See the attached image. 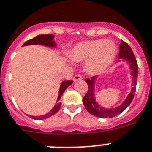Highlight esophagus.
Here are the masks:
<instances>
[{
	"mask_svg": "<svg viewBox=\"0 0 152 152\" xmlns=\"http://www.w3.org/2000/svg\"><path fill=\"white\" fill-rule=\"evenodd\" d=\"M83 78V76L81 75H76L74 76L73 80L74 81H78V80H81V79Z\"/></svg>",
	"mask_w": 152,
	"mask_h": 152,
	"instance_id": "34e87169",
	"label": "esophagus"
}]
</instances>
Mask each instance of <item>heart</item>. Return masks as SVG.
Returning <instances> with one entry per match:
<instances>
[{
	"label": "heart",
	"instance_id": "heart-1",
	"mask_svg": "<svg viewBox=\"0 0 152 152\" xmlns=\"http://www.w3.org/2000/svg\"><path fill=\"white\" fill-rule=\"evenodd\" d=\"M116 50V44L110 40L85 41L74 47L70 57L75 62H86L88 71L97 75L103 72L112 64Z\"/></svg>",
	"mask_w": 152,
	"mask_h": 152
}]
</instances>
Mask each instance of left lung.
Returning a JSON list of instances; mask_svg holds the SVG:
<instances>
[{
    "instance_id": "left-lung-1",
    "label": "left lung",
    "mask_w": 152,
    "mask_h": 152,
    "mask_svg": "<svg viewBox=\"0 0 152 152\" xmlns=\"http://www.w3.org/2000/svg\"><path fill=\"white\" fill-rule=\"evenodd\" d=\"M121 58H124V60L128 61L130 64V67L131 69L132 88H131L130 93L120 106L114 108V109H110V110L105 109L99 106L94 99V84H95L96 76H93L91 79L86 78L85 81L88 84V91L83 98V103L85 109L91 115L100 117V118H112L113 116H117L118 114L124 112L131 103L134 97L138 67H137V63L136 58L130 46L123 40H121V43L120 45V53H119V59Z\"/></svg>"
}]
</instances>
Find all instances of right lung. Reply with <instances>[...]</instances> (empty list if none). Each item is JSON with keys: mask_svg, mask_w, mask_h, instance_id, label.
<instances>
[{"mask_svg": "<svg viewBox=\"0 0 152 152\" xmlns=\"http://www.w3.org/2000/svg\"><path fill=\"white\" fill-rule=\"evenodd\" d=\"M53 35H50V34H47V35H39V36H36L35 38L32 39H29L28 41H26L25 43H24L22 46H27V45H37V44H41L44 45V46H55V42L53 40ZM73 83V81L72 80H68V81H63L61 83V88H60V92H59L58 99H57V102L56 103L55 106L53 108V110H51L50 112H49L48 113L46 114V115H43V116H28L29 117H31L32 119L34 120H43V119H46L50 117V116H53V114L56 113V112H58V110H60L61 106V98L62 96L63 93L64 92V91L66 90L68 86Z\"/></svg>", "mask_w": 152, "mask_h": 152, "instance_id": "obj_1", "label": "right lung"}]
</instances>
